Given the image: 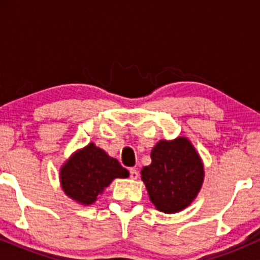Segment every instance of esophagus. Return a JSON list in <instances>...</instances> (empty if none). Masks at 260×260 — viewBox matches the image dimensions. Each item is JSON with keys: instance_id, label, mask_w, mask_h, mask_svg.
<instances>
[{"instance_id": "esophagus-1", "label": "esophagus", "mask_w": 260, "mask_h": 260, "mask_svg": "<svg viewBox=\"0 0 260 260\" xmlns=\"http://www.w3.org/2000/svg\"><path fill=\"white\" fill-rule=\"evenodd\" d=\"M138 176H139V174H138V171H137L136 169H131L129 170V177L132 178V180H137V178H138Z\"/></svg>"}]
</instances>
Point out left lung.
<instances>
[{"label":"left lung","instance_id":"left-lung-1","mask_svg":"<svg viewBox=\"0 0 260 260\" xmlns=\"http://www.w3.org/2000/svg\"><path fill=\"white\" fill-rule=\"evenodd\" d=\"M151 164L140 171L150 202L159 211L175 214L190 205L204 182V165L186 137L161 139L151 149Z\"/></svg>","mask_w":260,"mask_h":260}]
</instances>
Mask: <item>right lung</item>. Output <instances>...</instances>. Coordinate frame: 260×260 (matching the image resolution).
<instances>
[{
	"label": "right lung",
	"mask_w": 260,
	"mask_h": 260,
	"mask_svg": "<svg viewBox=\"0 0 260 260\" xmlns=\"http://www.w3.org/2000/svg\"><path fill=\"white\" fill-rule=\"evenodd\" d=\"M129 172L115 157L94 143L78 149L59 169L61 187L74 202L91 205L115 178H127Z\"/></svg>",
	"instance_id": "obj_1"
}]
</instances>
